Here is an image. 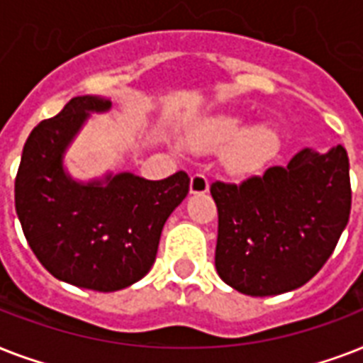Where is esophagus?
<instances>
[{
  "label": "esophagus",
  "instance_id": "34e87169",
  "mask_svg": "<svg viewBox=\"0 0 363 363\" xmlns=\"http://www.w3.org/2000/svg\"><path fill=\"white\" fill-rule=\"evenodd\" d=\"M209 190V181L201 173H196L190 179V194H205Z\"/></svg>",
  "mask_w": 363,
  "mask_h": 363
}]
</instances>
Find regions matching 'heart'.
<instances>
[{
	"instance_id": "heart-1",
	"label": "heart",
	"mask_w": 363,
	"mask_h": 363,
	"mask_svg": "<svg viewBox=\"0 0 363 363\" xmlns=\"http://www.w3.org/2000/svg\"><path fill=\"white\" fill-rule=\"evenodd\" d=\"M188 143L198 150H224V165L233 175H250L269 164L281 147L279 131L269 124L245 130L241 116H207L194 125Z\"/></svg>"
}]
</instances>
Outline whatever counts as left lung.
<instances>
[{"label": "left lung", "mask_w": 363, "mask_h": 363, "mask_svg": "<svg viewBox=\"0 0 363 363\" xmlns=\"http://www.w3.org/2000/svg\"><path fill=\"white\" fill-rule=\"evenodd\" d=\"M215 265L247 296H277L303 286L335 250L350 216L349 156L303 148L288 162L239 184L216 181Z\"/></svg>", "instance_id": "1"}]
</instances>
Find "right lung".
I'll list each match as a JSON object with an SVG mask.
<instances>
[{"label":"right lung","mask_w":363,"mask_h":363,"mask_svg":"<svg viewBox=\"0 0 363 363\" xmlns=\"http://www.w3.org/2000/svg\"><path fill=\"white\" fill-rule=\"evenodd\" d=\"M111 109L96 96L69 99L33 128L14 179V205L26 241L43 267L75 286L115 292L152 267L165 220L190 190L184 171L164 181L131 173L77 182L64 152L90 113Z\"/></svg>","instance_id":"add662e5"}]
</instances>
